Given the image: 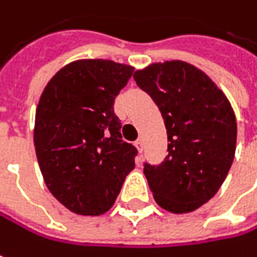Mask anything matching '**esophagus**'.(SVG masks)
<instances>
[{
    "label": "esophagus",
    "mask_w": 257,
    "mask_h": 257,
    "mask_svg": "<svg viewBox=\"0 0 257 257\" xmlns=\"http://www.w3.org/2000/svg\"><path fill=\"white\" fill-rule=\"evenodd\" d=\"M135 145H136V148L139 149V152H142V149H143V140H142V139H138Z\"/></svg>",
    "instance_id": "obj_1"
}]
</instances>
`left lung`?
Segmentation results:
<instances>
[{
	"label": "left lung",
	"mask_w": 257,
	"mask_h": 257,
	"mask_svg": "<svg viewBox=\"0 0 257 257\" xmlns=\"http://www.w3.org/2000/svg\"><path fill=\"white\" fill-rule=\"evenodd\" d=\"M135 80L158 105L168 135V156L143 173L155 202L171 213L199 209L227 178L237 143V119L225 93L186 61L154 63Z\"/></svg>",
	"instance_id": "1"
}]
</instances>
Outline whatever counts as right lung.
Wrapping results in <instances>:
<instances>
[{
  "label": "right lung",
  "mask_w": 257,
  "mask_h": 257,
  "mask_svg": "<svg viewBox=\"0 0 257 257\" xmlns=\"http://www.w3.org/2000/svg\"><path fill=\"white\" fill-rule=\"evenodd\" d=\"M135 67L76 60L46 83L35 115L33 142L48 190L68 211L98 216L115 203L136 164L121 139L114 99Z\"/></svg>",
  "instance_id": "add662e5"
}]
</instances>
